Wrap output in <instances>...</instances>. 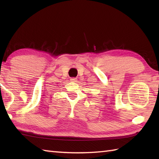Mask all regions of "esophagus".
<instances>
[{"label":"esophagus","instance_id":"esophagus-1","mask_svg":"<svg viewBox=\"0 0 159 159\" xmlns=\"http://www.w3.org/2000/svg\"><path fill=\"white\" fill-rule=\"evenodd\" d=\"M70 80H71V81H74V82H76L77 80L76 78H71Z\"/></svg>","mask_w":159,"mask_h":159}]
</instances>
